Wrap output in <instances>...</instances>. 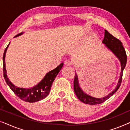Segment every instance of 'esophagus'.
Masks as SVG:
<instances>
[{"instance_id": "obj_1", "label": "esophagus", "mask_w": 130, "mask_h": 130, "mask_svg": "<svg viewBox=\"0 0 130 130\" xmlns=\"http://www.w3.org/2000/svg\"><path fill=\"white\" fill-rule=\"evenodd\" d=\"M64 64L66 66H70L72 65V63H71V61H69V60H67V61H65Z\"/></svg>"}]
</instances>
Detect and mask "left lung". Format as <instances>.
<instances>
[{"label": "left lung", "instance_id": "left-lung-1", "mask_svg": "<svg viewBox=\"0 0 130 130\" xmlns=\"http://www.w3.org/2000/svg\"><path fill=\"white\" fill-rule=\"evenodd\" d=\"M102 42L105 44L106 47L110 50L112 51L115 56L120 60L121 64V72L120 78V80H119L118 85L117 86V88L111 93H110L106 96L102 98H95L86 95V93H85L79 87L78 77L77 74L76 73L74 80V91L75 92V94L77 96V98L82 102L86 104L97 105L105 102L117 91V90L120 88L122 82V73H123V70L125 68L127 60V54H126L125 50L124 49L123 45H122V42L118 38H115L112 35H111L106 30H105V36Z\"/></svg>", "mask_w": 130, "mask_h": 130}]
</instances>
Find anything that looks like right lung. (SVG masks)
Wrapping results in <instances>:
<instances>
[{"label": "right lung", "mask_w": 130, "mask_h": 130, "mask_svg": "<svg viewBox=\"0 0 130 130\" xmlns=\"http://www.w3.org/2000/svg\"><path fill=\"white\" fill-rule=\"evenodd\" d=\"M22 34V32L19 33L16 35L15 37L21 35ZM9 44H8V45L5 48L3 56V76H4L5 80L6 81V83L9 86L10 89L14 92V93L19 98L21 99H22V101H25V102H35L44 99L49 94L53 81L54 80L55 78H56L57 75L60 70L63 67V63L60 64L57 67H56L54 70L47 73L45 76V77H44V79L38 85L34 86L33 88H31L30 89L18 88V87L15 86V85L12 84L9 80L8 77H7L6 68H5V54H6L7 48H8Z\"/></svg>", "instance_id": "1"}]
</instances>
